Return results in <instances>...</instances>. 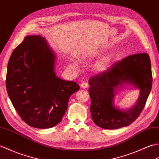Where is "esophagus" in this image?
<instances>
[{"instance_id": "1", "label": "esophagus", "mask_w": 159, "mask_h": 159, "mask_svg": "<svg viewBox=\"0 0 159 159\" xmlns=\"http://www.w3.org/2000/svg\"><path fill=\"white\" fill-rule=\"evenodd\" d=\"M80 86H81V88H82V89H86V88L89 87V84H88L86 82H84L81 83Z\"/></svg>"}]
</instances>
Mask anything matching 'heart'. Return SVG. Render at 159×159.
<instances>
[{
	"label": "heart",
	"instance_id": "1",
	"mask_svg": "<svg viewBox=\"0 0 159 159\" xmlns=\"http://www.w3.org/2000/svg\"><path fill=\"white\" fill-rule=\"evenodd\" d=\"M103 52V50H99L96 52L95 55H100ZM113 54H107L106 55L103 56L100 59L95 62V64L93 66V69L95 72L97 73H102L106 70L110 66L112 59H113ZM92 57V56H85L83 57V60L86 61ZM71 66L73 68H77L79 66V63L75 61H73L71 62Z\"/></svg>",
	"mask_w": 159,
	"mask_h": 159
}]
</instances>
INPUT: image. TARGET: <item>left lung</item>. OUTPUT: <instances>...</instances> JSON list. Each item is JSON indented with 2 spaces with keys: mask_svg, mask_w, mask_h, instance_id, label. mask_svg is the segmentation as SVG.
Listing matches in <instances>:
<instances>
[{
  "mask_svg": "<svg viewBox=\"0 0 159 159\" xmlns=\"http://www.w3.org/2000/svg\"><path fill=\"white\" fill-rule=\"evenodd\" d=\"M90 112L93 122L105 129L127 126L138 118L145 106L152 85L149 55H130L116 62L110 69L89 80ZM125 84L140 90L136 103L128 110L114 104L115 90Z\"/></svg>",
  "mask_w": 159,
  "mask_h": 159,
  "instance_id": "1",
  "label": "left lung"
}]
</instances>
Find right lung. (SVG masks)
<instances>
[{
  "mask_svg": "<svg viewBox=\"0 0 159 159\" xmlns=\"http://www.w3.org/2000/svg\"><path fill=\"white\" fill-rule=\"evenodd\" d=\"M56 59L41 35L26 37L10 56L6 77L9 97L22 120L34 128L58 124L69 97L80 89L76 82L56 76Z\"/></svg>",
  "mask_w": 159,
  "mask_h": 159,
  "instance_id": "right-lung-1",
  "label": "right lung"
}]
</instances>
